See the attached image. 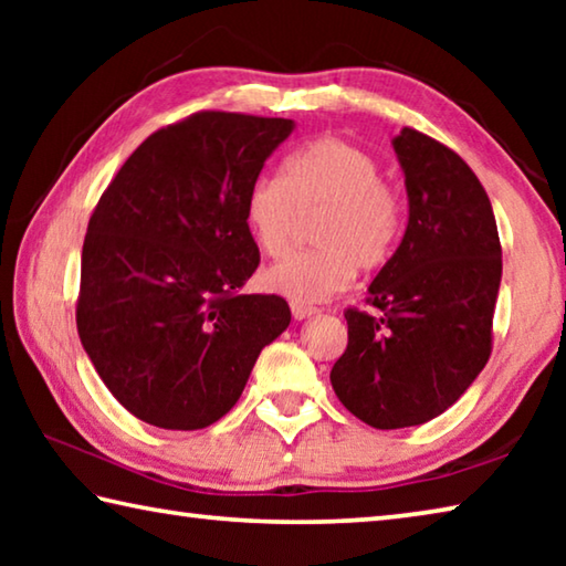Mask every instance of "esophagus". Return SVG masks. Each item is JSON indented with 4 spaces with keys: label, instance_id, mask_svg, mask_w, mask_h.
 Instances as JSON below:
<instances>
[{
    "label": "esophagus",
    "instance_id": "1",
    "mask_svg": "<svg viewBox=\"0 0 566 566\" xmlns=\"http://www.w3.org/2000/svg\"><path fill=\"white\" fill-rule=\"evenodd\" d=\"M314 314H317V310H314V306H310V304H300V302H292V317H294L296 322L310 319V317H314Z\"/></svg>",
    "mask_w": 566,
    "mask_h": 566
}]
</instances>
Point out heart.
<instances>
[{
	"label": "heart",
	"instance_id": "obj_1",
	"mask_svg": "<svg viewBox=\"0 0 566 566\" xmlns=\"http://www.w3.org/2000/svg\"><path fill=\"white\" fill-rule=\"evenodd\" d=\"M319 212L306 252L266 266L262 286L300 304L344 292L359 270L389 262L405 227V207L381 179L367 149L319 137L286 157L280 179L262 177L247 191L244 222L266 256L290 247L296 219Z\"/></svg>",
	"mask_w": 566,
	"mask_h": 566
}]
</instances>
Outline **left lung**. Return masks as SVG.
Returning <instances> with one entry per match:
<instances>
[{
    "label": "left lung",
    "mask_w": 566,
    "mask_h": 566,
    "mask_svg": "<svg viewBox=\"0 0 566 566\" xmlns=\"http://www.w3.org/2000/svg\"><path fill=\"white\" fill-rule=\"evenodd\" d=\"M409 219L369 304L347 310L349 342L332 367L334 395L375 429L417 427L447 411L484 369L502 282L492 202L467 161L405 127L391 139Z\"/></svg>",
    "instance_id": "8db88e82"
}]
</instances>
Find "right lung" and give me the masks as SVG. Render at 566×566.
Returning <instances> with one entry per match:
<instances>
[{"instance_id":"1","label":"right lung","mask_w":566,"mask_h":566,"mask_svg":"<svg viewBox=\"0 0 566 566\" xmlns=\"http://www.w3.org/2000/svg\"><path fill=\"white\" fill-rule=\"evenodd\" d=\"M292 119L199 112L147 137L90 219L76 329L119 405L205 429L237 405L290 327L276 294H237L260 264L244 199Z\"/></svg>"}]
</instances>
